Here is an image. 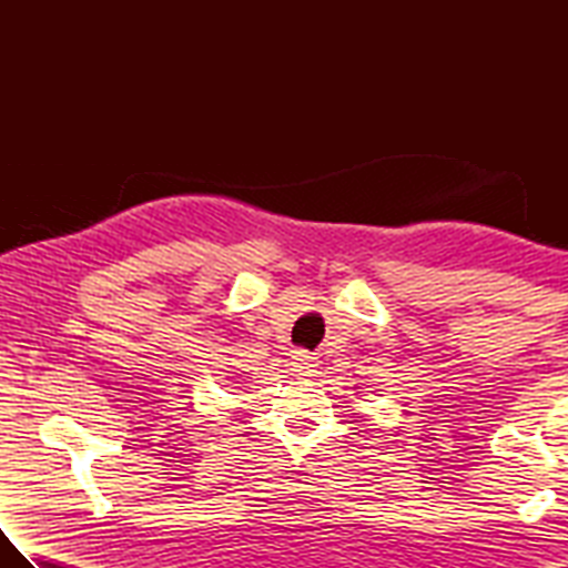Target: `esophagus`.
Wrapping results in <instances>:
<instances>
[{
    "mask_svg": "<svg viewBox=\"0 0 568 568\" xmlns=\"http://www.w3.org/2000/svg\"><path fill=\"white\" fill-rule=\"evenodd\" d=\"M317 368H320V364H317L315 356H310L307 352H295L293 354L295 376H315Z\"/></svg>",
    "mask_w": 568,
    "mask_h": 568,
    "instance_id": "34e87169",
    "label": "esophagus"
}]
</instances>
